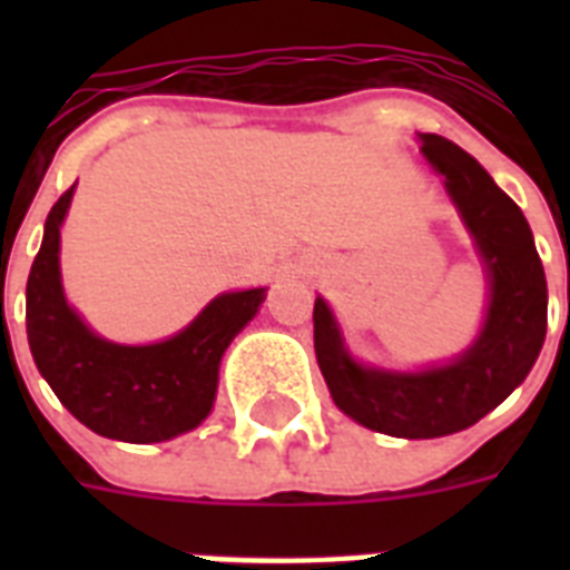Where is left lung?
Instances as JSON below:
<instances>
[{
	"mask_svg": "<svg viewBox=\"0 0 570 570\" xmlns=\"http://www.w3.org/2000/svg\"><path fill=\"white\" fill-rule=\"evenodd\" d=\"M423 156L473 233L491 277L485 328L455 364L425 373H384L355 364L328 304H313V348L343 414L393 438H443L479 423L527 375L548 334V281L521 206L482 165L443 136L423 132Z\"/></svg>",
	"mask_w": 570,
	"mask_h": 570,
	"instance_id": "left-lung-1",
	"label": "left lung"
}]
</instances>
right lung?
Segmentation results:
<instances>
[{"label":"right lung","mask_w":570,"mask_h":570,"mask_svg":"<svg viewBox=\"0 0 570 570\" xmlns=\"http://www.w3.org/2000/svg\"><path fill=\"white\" fill-rule=\"evenodd\" d=\"M73 186L47 215V230L26 284L31 357L58 402L91 432L127 443H159L200 425L218 387L224 348L266 298V289L218 295L177 337L118 346L88 331L65 302L58 272L61 222Z\"/></svg>","instance_id":"add662e5"}]
</instances>
